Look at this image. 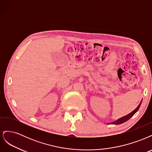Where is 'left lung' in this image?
Listing matches in <instances>:
<instances>
[{"label":"left lung","instance_id":"left-lung-1","mask_svg":"<svg viewBox=\"0 0 152 152\" xmlns=\"http://www.w3.org/2000/svg\"><path fill=\"white\" fill-rule=\"evenodd\" d=\"M141 102H142V100L141 101L140 103L139 104L138 106H137V108L135 110H133V111L132 112H131L130 113L127 114V115H125V116H124L122 117L119 118L118 119H117V120H116V121H115L112 122H109V123H107V124H115V125H118V124H121L122 123H124L125 122L127 121L129 119H130L137 111H138V110H139L140 106H141Z\"/></svg>","mask_w":152,"mask_h":152}]
</instances>
